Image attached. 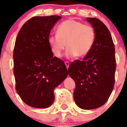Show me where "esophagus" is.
Returning <instances> with one entry per match:
<instances>
[{
  "label": "esophagus",
  "instance_id": "1",
  "mask_svg": "<svg viewBox=\"0 0 127 127\" xmlns=\"http://www.w3.org/2000/svg\"><path fill=\"white\" fill-rule=\"evenodd\" d=\"M65 64L67 69H68V68H69V62H65Z\"/></svg>",
  "mask_w": 127,
  "mask_h": 127
}]
</instances>
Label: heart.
Instances as JSON below:
<instances>
[{
  "label": "heart",
  "instance_id": "1",
  "mask_svg": "<svg viewBox=\"0 0 127 127\" xmlns=\"http://www.w3.org/2000/svg\"><path fill=\"white\" fill-rule=\"evenodd\" d=\"M96 38L92 26L85 25L77 20L70 19L58 26L57 35L48 37V44L53 55L57 58L62 56L65 49L67 57L79 58L87 55L92 49Z\"/></svg>",
  "mask_w": 127,
  "mask_h": 127
}]
</instances>
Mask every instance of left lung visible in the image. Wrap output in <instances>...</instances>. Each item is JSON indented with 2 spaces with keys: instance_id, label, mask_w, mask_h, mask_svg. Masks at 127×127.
I'll use <instances>...</instances> for the list:
<instances>
[{
  "instance_id": "left-lung-1",
  "label": "left lung",
  "mask_w": 127,
  "mask_h": 127,
  "mask_svg": "<svg viewBox=\"0 0 127 127\" xmlns=\"http://www.w3.org/2000/svg\"><path fill=\"white\" fill-rule=\"evenodd\" d=\"M96 33L94 45L83 60L69 67V74L76 83L74 99L83 109L104 105L114 88L116 71L115 48L109 30L100 20L87 18Z\"/></svg>"
}]
</instances>
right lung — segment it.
Listing matches in <instances>:
<instances>
[{
  "instance_id": "add662e5",
  "label": "right lung",
  "mask_w": 127,
  "mask_h": 127,
  "mask_svg": "<svg viewBox=\"0 0 127 127\" xmlns=\"http://www.w3.org/2000/svg\"><path fill=\"white\" fill-rule=\"evenodd\" d=\"M59 16H35L23 25L13 51L16 90L25 104L35 108L50 107L54 89L68 75L60 58L53 57L48 37Z\"/></svg>"
}]
</instances>
